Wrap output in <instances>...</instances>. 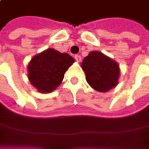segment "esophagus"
I'll return each mask as SVG.
<instances>
[{
  "instance_id": "34e87169",
  "label": "esophagus",
  "mask_w": 149,
  "mask_h": 149,
  "mask_svg": "<svg viewBox=\"0 0 149 149\" xmlns=\"http://www.w3.org/2000/svg\"><path fill=\"white\" fill-rule=\"evenodd\" d=\"M74 59H75V60H76L77 62H80L81 60H82V57H81L79 54H76V55L74 56Z\"/></svg>"
}]
</instances>
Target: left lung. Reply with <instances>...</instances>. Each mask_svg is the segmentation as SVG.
<instances>
[{
  "mask_svg": "<svg viewBox=\"0 0 149 149\" xmlns=\"http://www.w3.org/2000/svg\"><path fill=\"white\" fill-rule=\"evenodd\" d=\"M81 68L85 73L86 81L98 92H108L118 84V64L100 51L89 52L83 60Z\"/></svg>",
  "mask_w": 149,
  "mask_h": 149,
  "instance_id": "left-lung-1",
  "label": "left lung"
}]
</instances>
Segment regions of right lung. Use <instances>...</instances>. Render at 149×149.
Wrapping results in <instances>:
<instances>
[{
	"label": "right lung",
	"instance_id": "obj_1",
	"mask_svg": "<svg viewBox=\"0 0 149 149\" xmlns=\"http://www.w3.org/2000/svg\"><path fill=\"white\" fill-rule=\"evenodd\" d=\"M74 62L69 54L49 48L32 57L27 66L28 79L40 93H50L59 87Z\"/></svg>",
	"mask_w": 149,
	"mask_h": 149
}]
</instances>
